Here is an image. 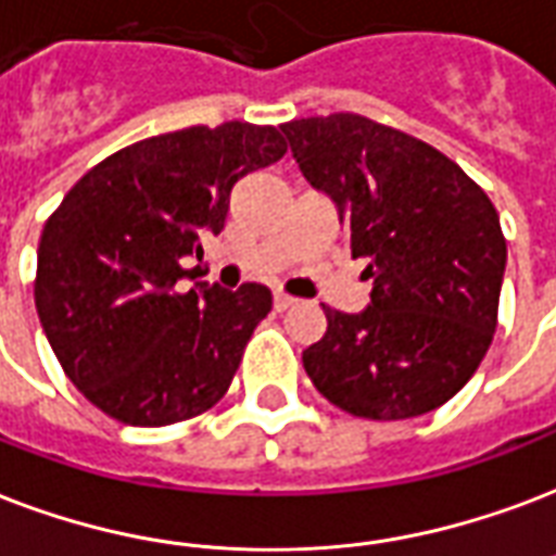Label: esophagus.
Here are the masks:
<instances>
[{
  "label": "esophagus",
  "mask_w": 556,
  "mask_h": 556,
  "mask_svg": "<svg viewBox=\"0 0 556 556\" xmlns=\"http://www.w3.org/2000/svg\"><path fill=\"white\" fill-rule=\"evenodd\" d=\"M294 303V296L286 294V291H277V294H274V308H277V312H286V308H291Z\"/></svg>",
  "instance_id": "obj_1"
}]
</instances>
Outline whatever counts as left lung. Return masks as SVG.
Listing matches in <instances>:
<instances>
[{"mask_svg": "<svg viewBox=\"0 0 556 556\" xmlns=\"http://www.w3.org/2000/svg\"><path fill=\"white\" fill-rule=\"evenodd\" d=\"M300 172L332 198L370 306H324L303 367L326 400L364 419L440 408L493 344L507 244L493 201L438 148L358 113L282 125Z\"/></svg>", "mask_w": 556, "mask_h": 556, "instance_id": "1", "label": "left lung"}]
</instances>
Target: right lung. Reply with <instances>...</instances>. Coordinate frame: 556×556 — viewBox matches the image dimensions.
<instances>
[{
    "label": "right lung",
    "mask_w": 556,
    "mask_h": 556,
    "mask_svg": "<svg viewBox=\"0 0 556 556\" xmlns=\"http://www.w3.org/2000/svg\"><path fill=\"white\" fill-rule=\"evenodd\" d=\"M277 127L224 122L122 148L72 186L37 248L34 303L63 372L125 426L198 417L230 388L270 291L194 282L180 260L218 236L230 192L277 163Z\"/></svg>",
    "instance_id": "obj_1"
}]
</instances>
